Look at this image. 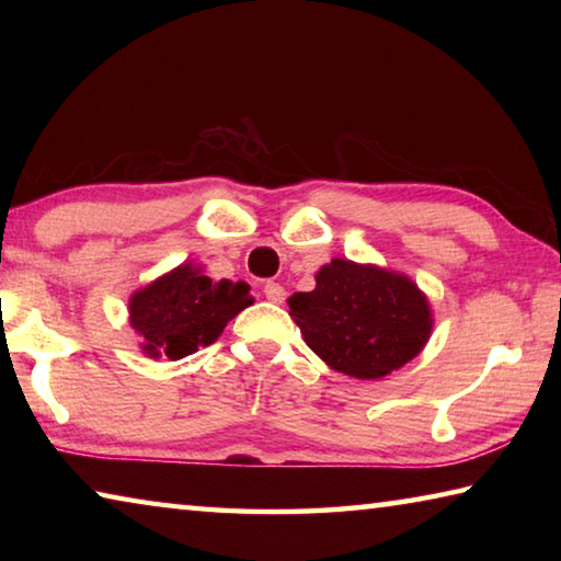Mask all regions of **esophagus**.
<instances>
[{
    "label": "esophagus",
    "mask_w": 561,
    "mask_h": 561,
    "mask_svg": "<svg viewBox=\"0 0 561 561\" xmlns=\"http://www.w3.org/2000/svg\"><path fill=\"white\" fill-rule=\"evenodd\" d=\"M264 297H267L272 304H282L287 299V289H284L279 282H267L264 284Z\"/></svg>",
    "instance_id": "34e87169"
}]
</instances>
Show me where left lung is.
Listing matches in <instances>:
<instances>
[{
	"label": "left lung",
	"instance_id": "8db88e82",
	"mask_svg": "<svg viewBox=\"0 0 561 561\" xmlns=\"http://www.w3.org/2000/svg\"><path fill=\"white\" fill-rule=\"evenodd\" d=\"M317 287L289 297V317L307 346L334 371L376 381L403 368L428 344L433 309L403 272L334 257Z\"/></svg>",
	"mask_w": 561,
	"mask_h": 561
}]
</instances>
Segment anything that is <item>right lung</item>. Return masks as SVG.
Masks as SVG:
<instances>
[{"instance_id":"1","label":"right lung","mask_w":561,"mask_h":561,"mask_svg":"<svg viewBox=\"0 0 561 561\" xmlns=\"http://www.w3.org/2000/svg\"><path fill=\"white\" fill-rule=\"evenodd\" d=\"M250 304L247 282H215L201 264L183 262L130 294L128 324L148 358L178 360L215 344Z\"/></svg>"}]
</instances>
